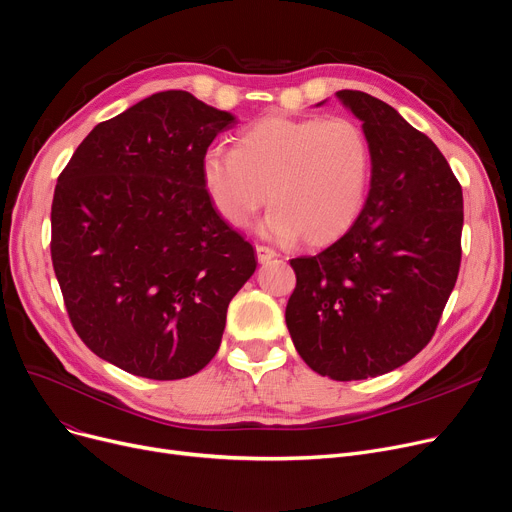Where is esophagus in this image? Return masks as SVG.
<instances>
[{
	"mask_svg": "<svg viewBox=\"0 0 512 512\" xmlns=\"http://www.w3.org/2000/svg\"><path fill=\"white\" fill-rule=\"evenodd\" d=\"M255 253H257V261H259V263H267V261H272V259L276 257V251H274V249L263 247V245H257V247H255Z\"/></svg>",
	"mask_w": 512,
	"mask_h": 512,
	"instance_id": "obj_1",
	"label": "esophagus"
}]
</instances>
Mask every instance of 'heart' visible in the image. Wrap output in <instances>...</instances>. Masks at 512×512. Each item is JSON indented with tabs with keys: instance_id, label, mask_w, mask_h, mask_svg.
<instances>
[{
	"instance_id": "heart-1",
	"label": "heart",
	"mask_w": 512,
	"mask_h": 512,
	"mask_svg": "<svg viewBox=\"0 0 512 512\" xmlns=\"http://www.w3.org/2000/svg\"><path fill=\"white\" fill-rule=\"evenodd\" d=\"M201 176L230 226H249L270 199L274 207L261 222L267 236H301L321 245L357 220L371 178V149L363 128L348 118L278 114L247 126L234 149H207Z\"/></svg>"
}]
</instances>
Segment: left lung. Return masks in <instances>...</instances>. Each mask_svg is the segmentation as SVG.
<instances>
[{"mask_svg": "<svg viewBox=\"0 0 512 512\" xmlns=\"http://www.w3.org/2000/svg\"><path fill=\"white\" fill-rule=\"evenodd\" d=\"M336 97L369 141V193L334 245L290 259L286 326L313 371L351 382L405 365L432 340L459 276L463 191L434 141L392 105L363 91Z\"/></svg>", "mask_w": 512, "mask_h": 512, "instance_id": "1", "label": "left lung"}]
</instances>
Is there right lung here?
<instances>
[{"mask_svg":"<svg viewBox=\"0 0 512 512\" xmlns=\"http://www.w3.org/2000/svg\"><path fill=\"white\" fill-rule=\"evenodd\" d=\"M236 116L161 91L97 124L58 178L51 261L72 326L132 375L182 380L218 353L255 251L203 186L207 147Z\"/></svg>","mask_w":512,"mask_h":512,"instance_id":"right-lung-1","label":"right lung"}]
</instances>
